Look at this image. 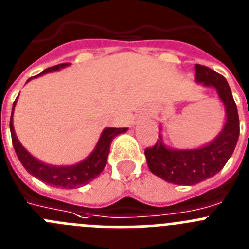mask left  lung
<instances>
[{
  "instance_id": "8db88e82",
  "label": "left lung",
  "mask_w": 249,
  "mask_h": 249,
  "mask_svg": "<svg viewBox=\"0 0 249 249\" xmlns=\"http://www.w3.org/2000/svg\"><path fill=\"white\" fill-rule=\"evenodd\" d=\"M195 79L205 86H213L226 107V124L213 142L199 149L174 150L166 148L160 140L145 148L149 170L157 177L177 185H195L213 177L222 169L233 153L239 136L237 105L227 80L205 65L196 64Z\"/></svg>"
}]
</instances>
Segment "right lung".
<instances>
[{
    "label": "right lung",
    "mask_w": 249,
    "mask_h": 249,
    "mask_svg": "<svg viewBox=\"0 0 249 249\" xmlns=\"http://www.w3.org/2000/svg\"><path fill=\"white\" fill-rule=\"evenodd\" d=\"M69 65V63L58 64L55 67L48 68L40 74L36 75V77L39 75L47 74L50 71H55V70L61 69ZM32 79V77H31ZM29 79V80H31ZM28 80V81H29ZM17 101V99H16ZM16 101L13 102L12 115H11L10 121V129H11V137H12L13 148L16 150L18 159L22 163V165L26 168L27 172L32 174L33 177L38 178L42 181L47 182L49 185L56 186V188H65V189H74L79 188V186L86 185L91 180L99 177L100 173L104 170L105 165H106L107 157L109 153V147H111V142L117 134L126 132L127 128H106L102 132L101 137H100L99 142H97L96 148L93 149L90 156L83 160L81 163L75 164V165L70 166H53L48 165V164L42 163V161L36 160L34 157H32L19 143L17 140V137L15 134V129H13V109H15Z\"/></svg>",
    "instance_id": "right-lung-1"
}]
</instances>
